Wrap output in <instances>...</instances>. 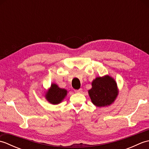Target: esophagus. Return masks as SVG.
I'll return each instance as SVG.
<instances>
[{
    "instance_id": "1",
    "label": "esophagus",
    "mask_w": 149,
    "mask_h": 149,
    "mask_svg": "<svg viewBox=\"0 0 149 149\" xmlns=\"http://www.w3.org/2000/svg\"><path fill=\"white\" fill-rule=\"evenodd\" d=\"M74 91L76 93H82L83 92V89L80 88V89H79V90H75Z\"/></svg>"
}]
</instances>
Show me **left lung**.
<instances>
[{"label":"left lung","instance_id":"1","mask_svg":"<svg viewBox=\"0 0 149 149\" xmlns=\"http://www.w3.org/2000/svg\"><path fill=\"white\" fill-rule=\"evenodd\" d=\"M91 102L98 107L110 105L118 95L117 85L109 76L97 77L92 82V88L88 91Z\"/></svg>","mask_w":149,"mask_h":149}]
</instances>
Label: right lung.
Masks as SVG:
<instances>
[{
	"label": "right lung",
	"instance_id": "1",
	"mask_svg": "<svg viewBox=\"0 0 149 149\" xmlns=\"http://www.w3.org/2000/svg\"><path fill=\"white\" fill-rule=\"evenodd\" d=\"M66 92L67 91L66 90L59 88L55 84H52L50 89L46 94V99L51 104H59L65 97Z\"/></svg>",
	"mask_w": 149,
	"mask_h": 149
}]
</instances>
